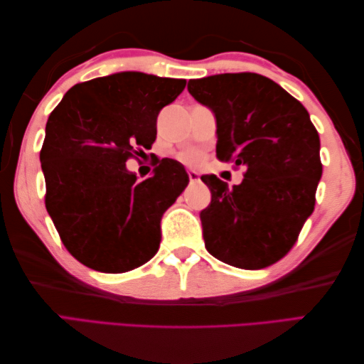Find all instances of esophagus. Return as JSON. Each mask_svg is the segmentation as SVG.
I'll list each match as a JSON object with an SVG mask.
<instances>
[{
  "instance_id": "obj_1",
  "label": "esophagus",
  "mask_w": 364,
  "mask_h": 364,
  "mask_svg": "<svg viewBox=\"0 0 364 364\" xmlns=\"http://www.w3.org/2000/svg\"><path fill=\"white\" fill-rule=\"evenodd\" d=\"M188 175H189V180H191V183H198L200 181V175H198V172L197 170H188Z\"/></svg>"
}]
</instances>
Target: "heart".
<instances>
[{
	"label": "heart",
	"instance_id": "1",
	"mask_svg": "<svg viewBox=\"0 0 364 364\" xmlns=\"http://www.w3.org/2000/svg\"><path fill=\"white\" fill-rule=\"evenodd\" d=\"M200 159H202V156H200L197 151H188L183 154V161L186 162V164H197Z\"/></svg>",
	"mask_w": 364,
	"mask_h": 364
}]
</instances>
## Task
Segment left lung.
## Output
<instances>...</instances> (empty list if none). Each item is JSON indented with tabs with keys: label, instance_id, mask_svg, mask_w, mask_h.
<instances>
[{
	"label": "left lung",
	"instance_id": "obj_1",
	"mask_svg": "<svg viewBox=\"0 0 364 364\" xmlns=\"http://www.w3.org/2000/svg\"><path fill=\"white\" fill-rule=\"evenodd\" d=\"M188 90L214 114L218 158L247 168L233 188L215 175L202 176L211 191V203L200 213L206 250L241 269L274 264L314 210L322 164L310 114L257 73L191 80Z\"/></svg>",
	"mask_w": 364,
	"mask_h": 364
}]
</instances>
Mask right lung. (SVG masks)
Wrapping results in <instances>:
<instances>
[{"mask_svg":"<svg viewBox=\"0 0 364 364\" xmlns=\"http://www.w3.org/2000/svg\"><path fill=\"white\" fill-rule=\"evenodd\" d=\"M186 80L119 72L76 84L46 122L41 151L45 206L73 257L122 274L145 264L161 242V219L188 186L178 161L162 159L139 181L128 158L151 149L159 111Z\"/></svg>","mask_w":364,"mask_h":364,"instance_id":"1","label":"right lung"}]
</instances>
